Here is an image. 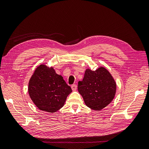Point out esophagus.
I'll return each mask as SVG.
<instances>
[{
    "instance_id": "esophagus-1",
    "label": "esophagus",
    "mask_w": 149,
    "mask_h": 149,
    "mask_svg": "<svg viewBox=\"0 0 149 149\" xmlns=\"http://www.w3.org/2000/svg\"><path fill=\"white\" fill-rule=\"evenodd\" d=\"M71 89H72V90H73V91H76V89H77V86H76V84H73V85H71Z\"/></svg>"
}]
</instances>
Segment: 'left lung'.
I'll use <instances>...</instances> for the list:
<instances>
[{
    "label": "left lung",
    "instance_id": "obj_1",
    "mask_svg": "<svg viewBox=\"0 0 149 149\" xmlns=\"http://www.w3.org/2000/svg\"><path fill=\"white\" fill-rule=\"evenodd\" d=\"M78 89L88 107L100 111L114 98L116 92L115 80L104 67L93 71L86 70L84 78L78 82Z\"/></svg>",
    "mask_w": 149,
    "mask_h": 149
}]
</instances>
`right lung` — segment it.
I'll use <instances>...</instances> for the list:
<instances>
[{"label":"right lung","instance_id":"add662e5","mask_svg":"<svg viewBox=\"0 0 149 149\" xmlns=\"http://www.w3.org/2000/svg\"><path fill=\"white\" fill-rule=\"evenodd\" d=\"M28 91L31 100L39 109L55 112L64 106L72 89L53 67L43 64L35 69L30 78Z\"/></svg>","mask_w":149,"mask_h":149}]
</instances>
